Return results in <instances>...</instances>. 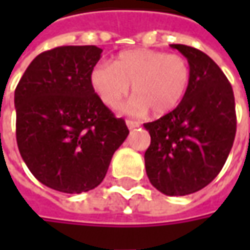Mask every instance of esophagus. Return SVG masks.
<instances>
[{
  "mask_svg": "<svg viewBox=\"0 0 250 250\" xmlns=\"http://www.w3.org/2000/svg\"><path fill=\"white\" fill-rule=\"evenodd\" d=\"M140 124L138 121H133V120H126V126L129 128V129H133V128H138Z\"/></svg>",
  "mask_w": 250,
  "mask_h": 250,
  "instance_id": "obj_1",
  "label": "esophagus"
}]
</instances>
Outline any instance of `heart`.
Here are the masks:
<instances>
[{"mask_svg":"<svg viewBox=\"0 0 250 250\" xmlns=\"http://www.w3.org/2000/svg\"><path fill=\"white\" fill-rule=\"evenodd\" d=\"M91 87L101 101L117 108L129 94L136 96L129 105L133 112L151 110L166 115L184 100L190 83V65L181 54L135 48L117 55L114 63L99 62L90 73Z\"/></svg>","mask_w":250,"mask_h":250,"instance_id":"b5f03b06","label":"heart"}]
</instances>
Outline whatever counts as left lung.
Listing matches in <instances>:
<instances>
[{"instance_id":"left-lung-1","label":"left lung","mask_w":250,"mask_h":250,"mask_svg":"<svg viewBox=\"0 0 250 250\" xmlns=\"http://www.w3.org/2000/svg\"><path fill=\"white\" fill-rule=\"evenodd\" d=\"M190 65V83L175 110L145 124V166L151 185L168 196H185L218 175L236 132L235 99L224 72L207 54L171 44Z\"/></svg>"}]
</instances>
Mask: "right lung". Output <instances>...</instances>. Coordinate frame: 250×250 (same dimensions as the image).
Instances as JSON below:
<instances>
[{
	"mask_svg": "<svg viewBox=\"0 0 250 250\" xmlns=\"http://www.w3.org/2000/svg\"><path fill=\"white\" fill-rule=\"evenodd\" d=\"M101 53L96 45L44 51L15 89L19 153L43 185L63 193L99 187L129 133L91 87Z\"/></svg>",
	"mask_w": 250,
	"mask_h": 250,
	"instance_id": "add662e5",
	"label": "right lung"
}]
</instances>
